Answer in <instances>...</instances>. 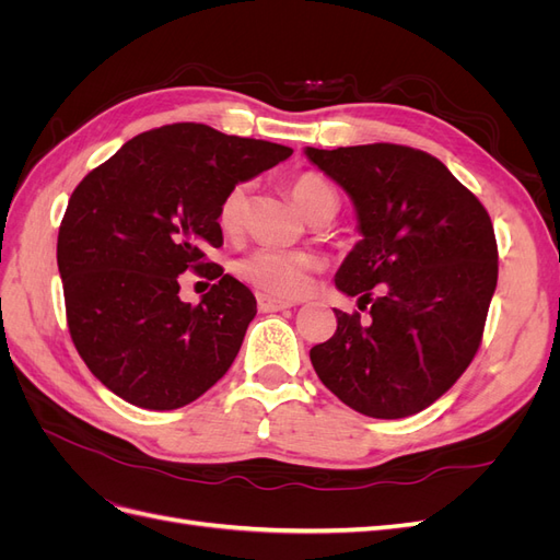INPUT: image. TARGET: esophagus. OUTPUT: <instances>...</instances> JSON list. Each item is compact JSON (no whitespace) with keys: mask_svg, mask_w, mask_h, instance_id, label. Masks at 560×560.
Returning a JSON list of instances; mask_svg holds the SVG:
<instances>
[{"mask_svg":"<svg viewBox=\"0 0 560 560\" xmlns=\"http://www.w3.org/2000/svg\"><path fill=\"white\" fill-rule=\"evenodd\" d=\"M257 303H259V311L261 313H276V311H284V308L296 306L294 301H282V299L270 296V294H259Z\"/></svg>","mask_w":560,"mask_h":560,"instance_id":"obj_1","label":"esophagus"}]
</instances>
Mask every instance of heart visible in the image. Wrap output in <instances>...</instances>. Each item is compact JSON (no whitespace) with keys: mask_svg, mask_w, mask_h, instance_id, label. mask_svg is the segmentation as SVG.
Segmentation results:
<instances>
[{"mask_svg":"<svg viewBox=\"0 0 560 560\" xmlns=\"http://www.w3.org/2000/svg\"><path fill=\"white\" fill-rule=\"evenodd\" d=\"M290 194L299 206V210L308 219L325 206V202L336 200L331 186L315 173L299 175L290 184ZM247 202H249V184L241 182L231 186L217 210L219 229L229 235L238 233L245 222ZM315 268H317V259L308 252L259 247L245 254V257L235 264V273L266 294L292 299L306 292L308 278Z\"/></svg>","mask_w":560,"mask_h":560,"instance_id":"1","label":"heart"}]
</instances>
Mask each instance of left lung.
<instances>
[{"instance_id": "8db88e82", "label": "left lung", "mask_w": 560, "mask_h": 560, "mask_svg": "<svg viewBox=\"0 0 560 560\" xmlns=\"http://www.w3.org/2000/svg\"><path fill=\"white\" fill-rule=\"evenodd\" d=\"M343 186L362 241L336 287L371 303L336 313L329 341L311 350L319 381L371 418H406L442 397L477 354L498 284L493 222L448 167L420 149L306 147ZM377 294H373V287Z\"/></svg>"}]
</instances>
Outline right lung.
<instances>
[{"mask_svg":"<svg viewBox=\"0 0 560 560\" xmlns=\"http://www.w3.org/2000/svg\"><path fill=\"white\" fill-rule=\"evenodd\" d=\"M290 156L282 144L173 124L128 140L79 182L58 233L67 327L114 395L173 411L226 374L257 299L206 257L224 243L219 202ZM184 269L218 280L198 307L178 299Z\"/></svg>","mask_w":560,"mask_h":560,"instance_id":"right-lung-1","label":"right lung"}]
</instances>
